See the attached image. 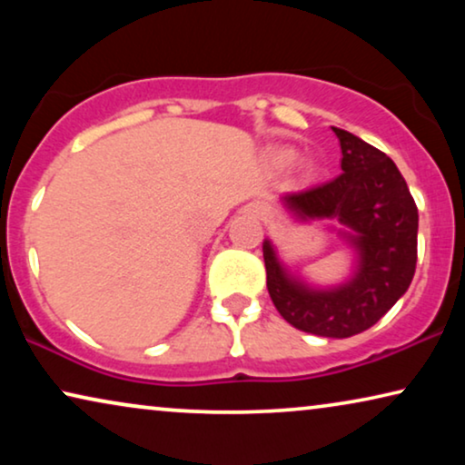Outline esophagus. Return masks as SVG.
Segmentation results:
<instances>
[{
  "label": "esophagus",
  "mask_w": 465,
  "mask_h": 465,
  "mask_svg": "<svg viewBox=\"0 0 465 465\" xmlns=\"http://www.w3.org/2000/svg\"><path fill=\"white\" fill-rule=\"evenodd\" d=\"M258 213H260V215H262V218H264V215H269V212H266V209H264V207H260V209H258Z\"/></svg>",
  "instance_id": "1"
}]
</instances>
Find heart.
Segmentation results:
<instances>
[{
  "label": "heart",
  "instance_id": "1",
  "mask_svg": "<svg viewBox=\"0 0 465 465\" xmlns=\"http://www.w3.org/2000/svg\"><path fill=\"white\" fill-rule=\"evenodd\" d=\"M271 163H272V167L279 169V171H285V169L294 167L296 152L292 150V148H277V150H272L271 152ZM301 173H302L304 180H311V177L315 175V167H313V164H302Z\"/></svg>",
  "mask_w": 465,
  "mask_h": 465
}]
</instances>
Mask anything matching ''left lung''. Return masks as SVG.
Here are the masks:
<instances>
[{"instance_id": "left-lung-1", "label": "left lung", "mask_w": 465, "mask_h": 465, "mask_svg": "<svg viewBox=\"0 0 465 465\" xmlns=\"http://www.w3.org/2000/svg\"><path fill=\"white\" fill-rule=\"evenodd\" d=\"M342 173L282 203L296 222H339V237L353 253L345 282L317 285L292 271L264 239L266 288L279 313L302 332L347 339L374 326L409 290L417 264L419 213L402 173L383 152L336 129ZM330 231L336 228L328 226Z\"/></svg>"}]
</instances>
